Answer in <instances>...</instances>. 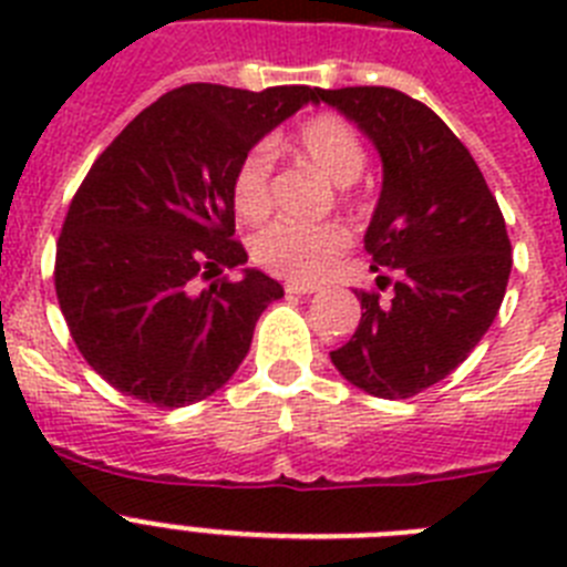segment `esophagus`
I'll use <instances>...</instances> for the list:
<instances>
[{"instance_id": "1", "label": "esophagus", "mask_w": 567, "mask_h": 567, "mask_svg": "<svg viewBox=\"0 0 567 567\" xmlns=\"http://www.w3.org/2000/svg\"><path fill=\"white\" fill-rule=\"evenodd\" d=\"M284 289H287V295H312L315 284H300V280H289V284H284Z\"/></svg>"}]
</instances>
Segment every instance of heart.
<instances>
[{
	"mask_svg": "<svg viewBox=\"0 0 567 567\" xmlns=\"http://www.w3.org/2000/svg\"><path fill=\"white\" fill-rule=\"evenodd\" d=\"M295 150L338 184L354 182L365 167V147L354 127L332 113L307 118L295 130ZM233 207L244 221H260L272 209V147L255 144L233 173ZM349 247L338 224L275 221L252 238V260L289 280H318Z\"/></svg>",
	"mask_w": 567,
	"mask_h": 567,
	"instance_id": "obj_1",
	"label": "heart"
}]
</instances>
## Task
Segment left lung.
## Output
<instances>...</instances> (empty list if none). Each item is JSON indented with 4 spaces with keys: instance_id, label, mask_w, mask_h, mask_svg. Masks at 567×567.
I'll return each instance as SVG.
<instances>
[{
    "instance_id": "obj_1",
    "label": "left lung",
    "mask_w": 567,
    "mask_h": 567,
    "mask_svg": "<svg viewBox=\"0 0 567 567\" xmlns=\"http://www.w3.org/2000/svg\"><path fill=\"white\" fill-rule=\"evenodd\" d=\"M318 99L352 118L383 158L365 229L378 289L354 292L363 315L332 363L374 398H414L452 374L497 318L511 275L505 218L432 107L394 87H318Z\"/></svg>"
}]
</instances>
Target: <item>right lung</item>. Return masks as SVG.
I'll return each instance as SVG.
<instances>
[{
	"label": "right lung",
	"instance_id": "add662e5",
	"mask_svg": "<svg viewBox=\"0 0 567 567\" xmlns=\"http://www.w3.org/2000/svg\"><path fill=\"white\" fill-rule=\"evenodd\" d=\"M318 99L195 82L144 107L79 184L53 284L79 352L122 394L182 409L218 392L247 358L260 312L284 295L235 240L233 173L247 150Z\"/></svg>",
	"mask_w": 567,
	"mask_h": 567
}]
</instances>
